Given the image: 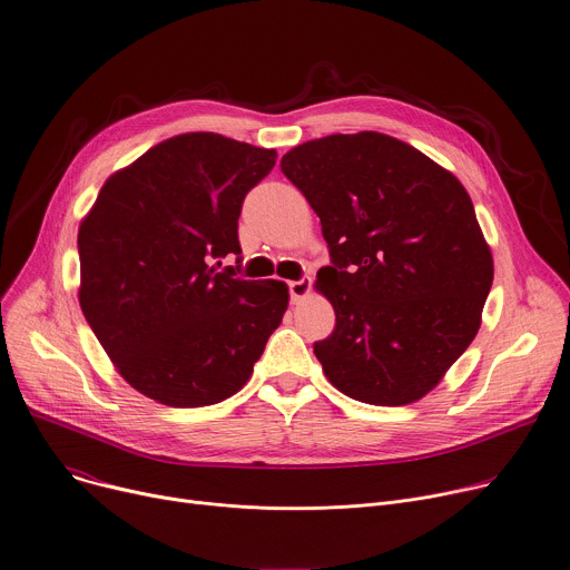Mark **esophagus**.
Segmentation results:
<instances>
[{
	"label": "esophagus",
	"instance_id": "obj_1",
	"mask_svg": "<svg viewBox=\"0 0 570 570\" xmlns=\"http://www.w3.org/2000/svg\"><path fill=\"white\" fill-rule=\"evenodd\" d=\"M288 293H291V302H299L308 297V293H312V279L302 277L297 282H288Z\"/></svg>",
	"mask_w": 570,
	"mask_h": 570
}]
</instances>
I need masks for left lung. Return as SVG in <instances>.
<instances>
[{
  "mask_svg": "<svg viewBox=\"0 0 570 570\" xmlns=\"http://www.w3.org/2000/svg\"><path fill=\"white\" fill-rule=\"evenodd\" d=\"M279 166L321 218L332 256L316 275L336 314L332 336L314 343L327 380L368 404L421 400L473 343L493 284L471 195L377 131L306 140Z\"/></svg>",
  "mask_w": 570,
  "mask_h": 570,
  "instance_id": "obj_1",
  "label": "left lung"
}]
</instances>
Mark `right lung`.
<instances>
[{
  "instance_id": "obj_1",
  "label": "right lung",
  "mask_w": 570,
  "mask_h": 570,
  "mask_svg": "<svg viewBox=\"0 0 570 570\" xmlns=\"http://www.w3.org/2000/svg\"><path fill=\"white\" fill-rule=\"evenodd\" d=\"M277 151L212 131L173 136L101 186L79 225V304L118 373L168 406L238 393L288 306L277 279H243L238 216Z\"/></svg>"
}]
</instances>
